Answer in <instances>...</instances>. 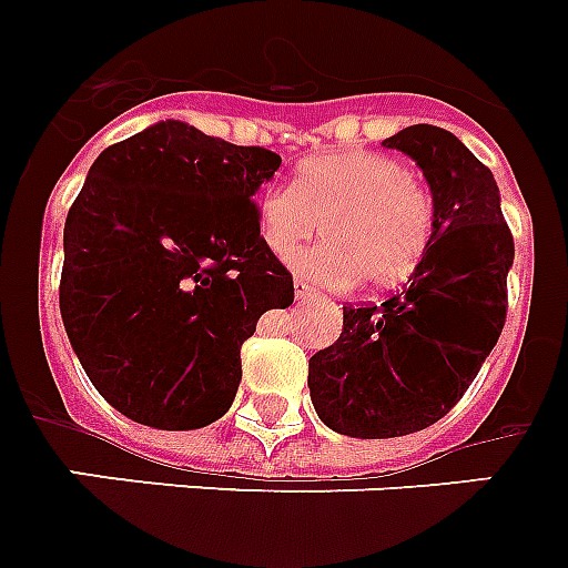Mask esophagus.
Segmentation results:
<instances>
[{
    "mask_svg": "<svg viewBox=\"0 0 568 568\" xmlns=\"http://www.w3.org/2000/svg\"><path fill=\"white\" fill-rule=\"evenodd\" d=\"M293 287H296V298L320 296V293H316V287H311V284H307V281H302V278H296V284H293Z\"/></svg>",
    "mask_w": 568,
    "mask_h": 568,
    "instance_id": "1",
    "label": "esophagus"
}]
</instances>
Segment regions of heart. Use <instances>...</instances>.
<instances>
[{"instance_id": "1", "label": "heart", "mask_w": 568, "mask_h": 568, "mask_svg": "<svg viewBox=\"0 0 568 568\" xmlns=\"http://www.w3.org/2000/svg\"><path fill=\"white\" fill-rule=\"evenodd\" d=\"M257 237L275 257L325 234L293 261L320 284L398 287L419 270L434 231L428 190L396 158L334 152L298 163L293 187H270L255 199Z\"/></svg>"}]
</instances>
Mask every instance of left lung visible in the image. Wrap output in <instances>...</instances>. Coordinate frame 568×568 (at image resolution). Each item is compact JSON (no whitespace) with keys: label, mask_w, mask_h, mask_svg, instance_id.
<instances>
[{"label":"left lung","mask_w":568,"mask_h":568,"mask_svg":"<svg viewBox=\"0 0 568 568\" xmlns=\"http://www.w3.org/2000/svg\"><path fill=\"white\" fill-rule=\"evenodd\" d=\"M384 146L428 179V252L398 296L343 307V334L307 369L320 419L361 439L428 428L464 398L505 328L514 263L496 179L452 131L410 125Z\"/></svg>","instance_id":"left-lung-1"}]
</instances>
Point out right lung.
<instances>
[{"instance_id": "obj_1", "label": "right lung", "mask_w": 568, "mask_h": 568, "mask_svg": "<svg viewBox=\"0 0 568 568\" xmlns=\"http://www.w3.org/2000/svg\"><path fill=\"white\" fill-rule=\"evenodd\" d=\"M281 158L166 120L93 161L63 225L61 316L99 396L163 430L231 407L240 346L293 275L257 237Z\"/></svg>"}]
</instances>
